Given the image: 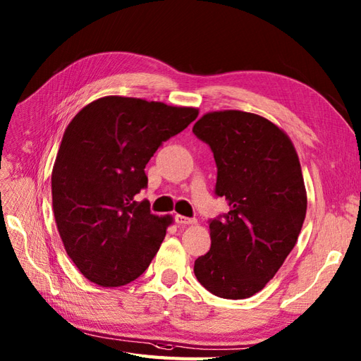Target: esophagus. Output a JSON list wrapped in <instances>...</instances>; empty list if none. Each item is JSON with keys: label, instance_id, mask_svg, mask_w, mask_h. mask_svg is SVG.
I'll return each mask as SVG.
<instances>
[{"label": "esophagus", "instance_id": "1", "mask_svg": "<svg viewBox=\"0 0 361 361\" xmlns=\"http://www.w3.org/2000/svg\"><path fill=\"white\" fill-rule=\"evenodd\" d=\"M174 221H176V222H178L179 225H182V226L196 224V219H191V217H185V216H180V214H176V216H174Z\"/></svg>", "mask_w": 361, "mask_h": 361}]
</instances>
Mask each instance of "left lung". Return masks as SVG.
I'll use <instances>...</instances> for the list:
<instances>
[{
  "label": "left lung",
  "mask_w": 361,
  "mask_h": 361,
  "mask_svg": "<svg viewBox=\"0 0 361 361\" xmlns=\"http://www.w3.org/2000/svg\"><path fill=\"white\" fill-rule=\"evenodd\" d=\"M214 154V195L228 213L209 219L211 248L195 262L200 285L222 298L262 291L291 252L306 216L295 148L268 119L239 110L204 114L192 127Z\"/></svg>",
  "instance_id": "left-lung-1"
}]
</instances>
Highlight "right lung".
<instances>
[{
	"instance_id": "1",
	"label": "right lung",
	"mask_w": 361,
	"mask_h": 361,
	"mask_svg": "<svg viewBox=\"0 0 361 361\" xmlns=\"http://www.w3.org/2000/svg\"><path fill=\"white\" fill-rule=\"evenodd\" d=\"M197 109L105 96L66 128L51 171V197L68 257L90 282H133L159 250L170 217L150 213L145 165L185 130Z\"/></svg>"
}]
</instances>
